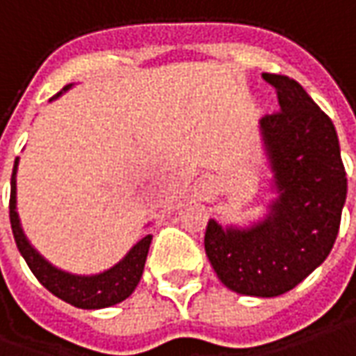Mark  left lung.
I'll list each match as a JSON object with an SVG mask.
<instances>
[{"mask_svg": "<svg viewBox=\"0 0 356 356\" xmlns=\"http://www.w3.org/2000/svg\"><path fill=\"white\" fill-rule=\"evenodd\" d=\"M277 89L280 111L259 120L273 179L263 218L249 226L210 220L207 257L229 290L273 298L292 290L327 259L347 198L339 138L331 118L298 81L263 74Z\"/></svg>", "mask_w": 356, "mask_h": 356, "instance_id": "1", "label": "left lung"}]
</instances>
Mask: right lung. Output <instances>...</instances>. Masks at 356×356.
<instances>
[{"label": "right lung", "mask_w": 356, "mask_h": 356, "mask_svg": "<svg viewBox=\"0 0 356 356\" xmlns=\"http://www.w3.org/2000/svg\"><path fill=\"white\" fill-rule=\"evenodd\" d=\"M72 87H74V83L66 86L50 101L58 99L64 91L72 89ZM17 168H19V158L15 159L13 175H11L9 220H11V229H13L17 248L21 251L23 259L26 261L29 269L33 270V275L38 279V282L46 290H50L54 296L64 300L67 304H72V306H76V308H81V310L108 308V306H115L118 302L127 300L134 292L140 279H142L149 243H152V234L138 239L117 265H113L111 269L103 270V273L74 275V273H67L64 269H58L56 265H52L50 261L36 251L35 245L29 241L25 232H23L21 218H19V212H17Z\"/></svg>", "instance_id": "1"}]
</instances>
